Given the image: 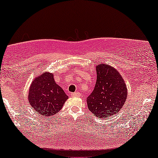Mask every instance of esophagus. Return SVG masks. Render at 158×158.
<instances>
[{
	"label": "esophagus",
	"instance_id": "1",
	"mask_svg": "<svg viewBox=\"0 0 158 158\" xmlns=\"http://www.w3.org/2000/svg\"><path fill=\"white\" fill-rule=\"evenodd\" d=\"M70 96L72 97H75V96H79V94L78 92H75V93H71L70 94Z\"/></svg>",
	"mask_w": 158,
	"mask_h": 158
}]
</instances>
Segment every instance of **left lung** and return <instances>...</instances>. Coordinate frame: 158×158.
<instances>
[{"label":"left lung","mask_w":158,"mask_h":158,"mask_svg":"<svg viewBox=\"0 0 158 158\" xmlns=\"http://www.w3.org/2000/svg\"><path fill=\"white\" fill-rule=\"evenodd\" d=\"M95 88L87 98L89 110L98 118L117 114L127 98V88L118 70L106 63L96 64Z\"/></svg>","instance_id":"left-lung-1"}]
</instances>
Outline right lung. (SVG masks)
Segmentation results:
<instances>
[{"label":"right lung","mask_w":158,"mask_h":158,"mask_svg":"<svg viewBox=\"0 0 158 158\" xmlns=\"http://www.w3.org/2000/svg\"><path fill=\"white\" fill-rule=\"evenodd\" d=\"M53 75V73L44 72L35 77L28 93L31 108L47 117L57 113L68 99L62 89L56 83Z\"/></svg>","instance_id":"1"}]
</instances>
